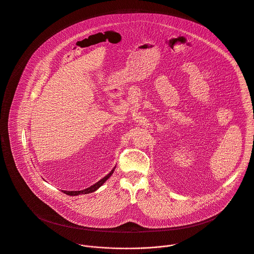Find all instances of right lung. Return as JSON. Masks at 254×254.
<instances>
[{"label":"right lung","instance_id":"obj_1","mask_svg":"<svg viewBox=\"0 0 254 254\" xmlns=\"http://www.w3.org/2000/svg\"><path fill=\"white\" fill-rule=\"evenodd\" d=\"M114 171H115V168H114V170H113L108 176H106L104 179H102L100 182H98V183L95 184L94 186L90 187L89 189H86V190H78V191H64V190H63V191H64V193H65V194H67V195H78V194H87V193L94 192V191H96L99 188H101L109 178H111V176L113 175Z\"/></svg>","mask_w":254,"mask_h":254}]
</instances>
